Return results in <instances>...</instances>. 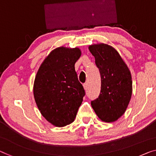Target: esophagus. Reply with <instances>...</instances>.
Masks as SVG:
<instances>
[{
	"mask_svg": "<svg viewBox=\"0 0 156 156\" xmlns=\"http://www.w3.org/2000/svg\"><path fill=\"white\" fill-rule=\"evenodd\" d=\"M83 87H84V89H85V90H87V87H88L87 83H84V84H83Z\"/></svg>",
	"mask_w": 156,
	"mask_h": 156,
	"instance_id": "esophagus-1",
	"label": "esophagus"
}]
</instances>
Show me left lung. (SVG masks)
Wrapping results in <instances>:
<instances>
[{
  "mask_svg": "<svg viewBox=\"0 0 156 156\" xmlns=\"http://www.w3.org/2000/svg\"><path fill=\"white\" fill-rule=\"evenodd\" d=\"M90 52L101 76V91L91 101L92 108L104 122L117 120L126 111L132 92V76L114 48L106 44L90 45Z\"/></svg>",
  "mask_w": 156,
  "mask_h": 156,
  "instance_id": "8db88e82",
  "label": "left lung"
}]
</instances>
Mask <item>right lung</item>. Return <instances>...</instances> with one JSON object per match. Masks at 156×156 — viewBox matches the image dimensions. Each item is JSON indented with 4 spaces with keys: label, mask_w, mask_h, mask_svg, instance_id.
<instances>
[{
    "label": "right lung",
    "mask_w": 156,
    "mask_h": 156,
    "mask_svg": "<svg viewBox=\"0 0 156 156\" xmlns=\"http://www.w3.org/2000/svg\"><path fill=\"white\" fill-rule=\"evenodd\" d=\"M80 55L77 48L55 49L41 65L35 78L37 106L43 117L56 127L74 121L85 95L74 66Z\"/></svg>",
    "instance_id": "right-lung-1"
}]
</instances>
